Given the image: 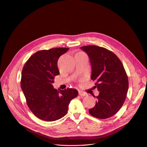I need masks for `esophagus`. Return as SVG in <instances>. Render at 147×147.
<instances>
[{"instance_id":"1","label":"esophagus","mask_w":147,"mask_h":147,"mask_svg":"<svg viewBox=\"0 0 147 147\" xmlns=\"http://www.w3.org/2000/svg\"><path fill=\"white\" fill-rule=\"evenodd\" d=\"M78 94L80 96H87V94L84 92L82 91H78Z\"/></svg>"}]
</instances>
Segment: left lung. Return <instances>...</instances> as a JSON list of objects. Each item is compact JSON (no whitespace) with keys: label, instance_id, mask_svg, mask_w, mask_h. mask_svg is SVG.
Segmentation results:
<instances>
[{"label":"left lung","instance_id":"8db88e82","mask_svg":"<svg viewBox=\"0 0 147 147\" xmlns=\"http://www.w3.org/2000/svg\"><path fill=\"white\" fill-rule=\"evenodd\" d=\"M88 56L91 79L99 92L95 105L89 109L92 116L105 119L115 115L121 108L127 96L129 80L120 59L111 51L98 46L80 48Z\"/></svg>","mask_w":147,"mask_h":147}]
</instances>
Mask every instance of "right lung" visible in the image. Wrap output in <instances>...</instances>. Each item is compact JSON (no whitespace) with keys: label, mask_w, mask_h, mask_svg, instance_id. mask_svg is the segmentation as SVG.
I'll return each instance as SVG.
<instances>
[{"label":"right lung","mask_w":147,"mask_h":147,"mask_svg":"<svg viewBox=\"0 0 147 147\" xmlns=\"http://www.w3.org/2000/svg\"><path fill=\"white\" fill-rule=\"evenodd\" d=\"M68 50L57 48L38 51L23 69L21 87L30 109L41 120L52 121L65 116L70 101L78 95L76 89L57 90L52 85L59 74L57 60Z\"/></svg>","instance_id":"obj_1"}]
</instances>
